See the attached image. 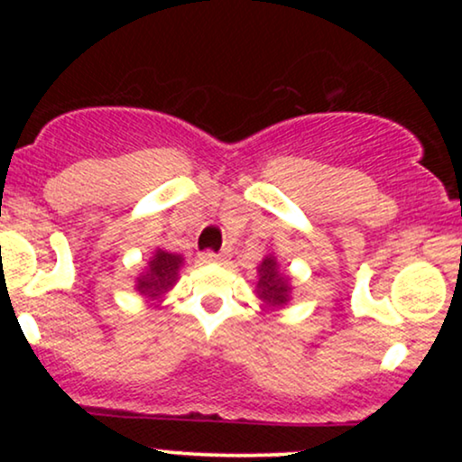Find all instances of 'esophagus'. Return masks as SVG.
<instances>
[{"mask_svg":"<svg viewBox=\"0 0 462 462\" xmlns=\"http://www.w3.org/2000/svg\"><path fill=\"white\" fill-rule=\"evenodd\" d=\"M199 261L201 263H221V261H226V252L224 254L204 252V254H199Z\"/></svg>","mask_w":462,"mask_h":462,"instance_id":"obj_1","label":"esophagus"}]
</instances>
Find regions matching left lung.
Here are the masks:
<instances>
[{"label": "left lung", "mask_w": 462, "mask_h": 462, "mask_svg": "<svg viewBox=\"0 0 462 462\" xmlns=\"http://www.w3.org/2000/svg\"><path fill=\"white\" fill-rule=\"evenodd\" d=\"M258 282L254 293L263 301L264 310L278 312L286 309L293 300V275H291L273 254L264 256L256 267Z\"/></svg>", "instance_id": "8db88e82"}]
</instances>
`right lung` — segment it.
<instances>
[{"label": "right lung", "instance_id": "1", "mask_svg": "<svg viewBox=\"0 0 462 462\" xmlns=\"http://www.w3.org/2000/svg\"><path fill=\"white\" fill-rule=\"evenodd\" d=\"M184 267V256L178 252H167V249L156 247L141 269V273L134 280L136 295H141L145 301H161L173 286L178 284L180 273Z\"/></svg>", "mask_w": 462, "mask_h": 462}]
</instances>
